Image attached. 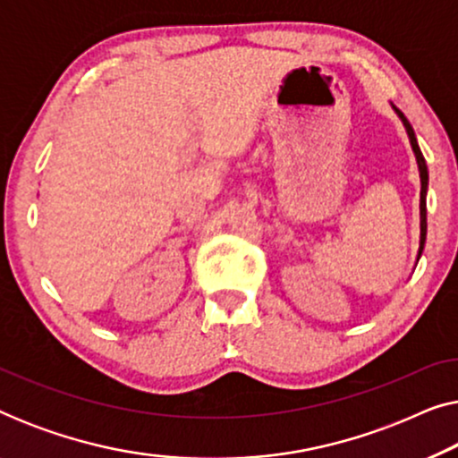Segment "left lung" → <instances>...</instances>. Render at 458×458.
<instances>
[{
  "label": "left lung",
  "instance_id": "obj_1",
  "mask_svg": "<svg viewBox=\"0 0 458 458\" xmlns=\"http://www.w3.org/2000/svg\"><path fill=\"white\" fill-rule=\"evenodd\" d=\"M394 112H396L400 121H403L404 129H406V135H409V141H411V148L412 152H415V158H417V166H419V179H421V199H419V216H421V235H419V256L417 260L421 259L423 254V248H425V235H428V208H425V198H428V181H429V174H428V165H425V158L421 154V149H419V143H417V137H415V131H412L411 123L406 121V116L400 112L396 106H392Z\"/></svg>",
  "mask_w": 458,
  "mask_h": 458
}]
</instances>
